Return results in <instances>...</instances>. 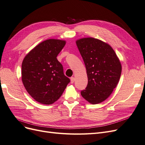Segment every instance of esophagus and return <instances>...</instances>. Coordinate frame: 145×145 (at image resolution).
I'll use <instances>...</instances> for the list:
<instances>
[{"label":"esophagus","mask_w":145,"mask_h":145,"mask_svg":"<svg viewBox=\"0 0 145 145\" xmlns=\"http://www.w3.org/2000/svg\"><path fill=\"white\" fill-rule=\"evenodd\" d=\"M70 79H71V83H73L74 82V80H75V78L72 77H71V78H70Z\"/></svg>","instance_id":"esophagus-1"}]
</instances>
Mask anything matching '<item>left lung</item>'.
Listing matches in <instances>:
<instances>
[{
	"label": "left lung",
	"mask_w": 145,
	"mask_h": 145,
	"mask_svg": "<svg viewBox=\"0 0 145 145\" xmlns=\"http://www.w3.org/2000/svg\"><path fill=\"white\" fill-rule=\"evenodd\" d=\"M76 43L84 61L88 80L81 95L91 104L102 103L110 96L119 82L120 61L112 48L99 39L82 38Z\"/></svg>",
	"instance_id": "8db88e82"
}]
</instances>
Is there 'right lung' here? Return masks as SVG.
I'll list each match as a JSON object with an SVG mask.
<instances>
[{
  "label": "right lung",
  "mask_w": 145,
  "mask_h": 145,
  "mask_svg": "<svg viewBox=\"0 0 145 145\" xmlns=\"http://www.w3.org/2000/svg\"><path fill=\"white\" fill-rule=\"evenodd\" d=\"M66 41L50 39L39 43L26 55L22 64V80L37 102L51 105L62 95L70 80L63 74L57 56Z\"/></svg>",
  "instance_id": "right-lung-1"
}]
</instances>
